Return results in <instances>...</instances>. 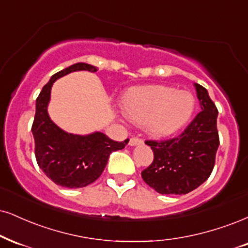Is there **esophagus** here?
<instances>
[{
	"instance_id": "obj_1",
	"label": "esophagus",
	"mask_w": 248,
	"mask_h": 248,
	"mask_svg": "<svg viewBox=\"0 0 248 248\" xmlns=\"http://www.w3.org/2000/svg\"><path fill=\"white\" fill-rule=\"evenodd\" d=\"M129 143L131 146H136V145H139V143H142V140L138 138V137H132V138L130 139Z\"/></svg>"
}]
</instances>
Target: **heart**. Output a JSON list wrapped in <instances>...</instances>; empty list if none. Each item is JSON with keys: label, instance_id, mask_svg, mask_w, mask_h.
<instances>
[{"label": "heart", "instance_id": "heart-1", "mask_svg": "<svg viewBox=\"0 0 248 248\" xmlns=\"http://www.w3.org/2000/svg\"><path fill=\"white\" fill-rule=\"evenodd\" d=\"M122 103L127 117L146 121V129L158 137L170 136L185 126L195 109V99L189 92L164 85L133 88Z\"/></svg>", "mask_w": 248, "mask_h": 248}]
</instances>
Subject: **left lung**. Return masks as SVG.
Returning a JSON list of instances; mask_svg holds the SVG:
<instances>
[{"mask_svg":"<svg viewBox=\"0 0 248 248\" xmlns=\"http://www.w3.org/2000/svg\"><path fill=\"white\" fill-rule=\"evenodd\" d=\"M201 111L179 136L146 140L154 153L152 164L141 172L147 185L161 194H186L209 178L219 145L218 110L201 85L195 84Z\"/></svg>","mask_w":248,"mask_h":248,"instance_id":"1","label":"left lung"}]
</instances>
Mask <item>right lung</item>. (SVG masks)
<instances>
[{
    "label": "right lung",
    "mask_w": 248,
    "mask_h": 248,
    "mask_svg": "<svg viewBox=\"0 0 248 248\" xmlns=\"http://www.w3.org/2000/svg\"><path fill=\"white\" fill-rule=\"evenodd\" d=\"M80 70L97 71L95 66L90 64L76 63L55 73L36 97L32 124L38 166L55 184L69 188L85 187L95 182L105 170L109 155L123 149L129 142V139L115 141L101 132L88 136L66 133L49 118L47 106L55 80Z\"/></svg>",
    "instance_id": "add662e5"
}]
</instances>
